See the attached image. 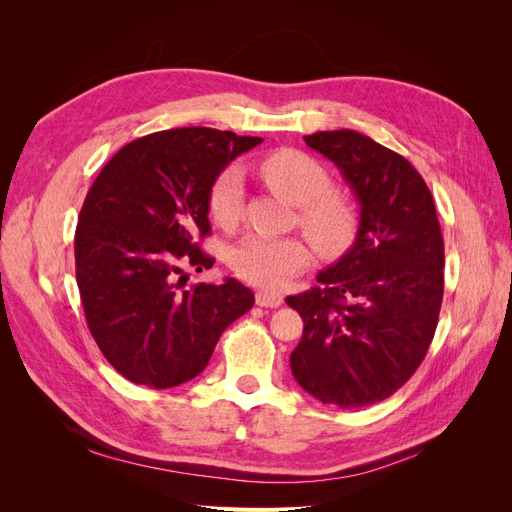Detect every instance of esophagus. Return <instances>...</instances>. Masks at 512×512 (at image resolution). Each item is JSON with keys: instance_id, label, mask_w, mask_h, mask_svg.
Returning <instances> with one entry per match:
<instances>
[{"instance_id": "1", "label": "esophagus", "mask_w": 512, "mask_h": 512, "mask_svg": "<svg viewBox=\"0 0 512 512\" xmlns=\"http://www.w3.org/2000/svg\"><path fill=\"white\" fill-rule=\"evenodd\" d=\"M256 303L260 307H280L284 303V297L280 292H271V290H258L256 292Z\"/></svg>"}]
</instances>
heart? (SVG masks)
Listing matches in <instances>:
<instances>
[{
  "label": "heart",
  "mask_w": 512,
  "mask_h": 512,
  "mask_svg": "<svg viewBox=\"0 0 512 512\" xmlns=\"http://www.w3.org/2000/svg\"><path fill=\"white\" fill-rule=\"evenodd\" d=\"M260 173L275 192L299 207V220L316 250L337 256L356 235V211L350 200L331 188V177L318 160L297 149H277L260 160ZM243 203V173L228 166L209 190V213L224 228L235 226ZM307 241L299 237L250 235L230 252V267L243 282L280 288L309 265Z\"/></svg>",
  "instance_id": "obj_1"
}]
</instances>
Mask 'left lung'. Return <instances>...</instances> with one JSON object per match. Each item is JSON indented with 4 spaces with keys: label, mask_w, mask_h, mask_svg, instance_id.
Masks as SVG:
<instances>
[{
    "label": "left lung",
    "mask_w": 512,
    "mask_h": 512,
    "mask_svg": "<svg viewBox=\"0 0 512 512\" xmlns=\"http://www.w3.org/2000/svg\"><path fill=\"white\" fill-rule=\"evenodd\" d=\"M359 203L350 250L286 303L303 318L292 376L322 404H378L425 359L444 294V241L431 192L399 153L354 130L303 136Z\"/></svg>",
    "instance_id": "left-lung-1"
}]
</instances>
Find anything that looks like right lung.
Here are the masks:
<instances>
[{"mask_svg": "<svg viewBox=\"0 0 512 512\" xmlns=\"http://www.w3.org/2000/svg\"><path fill=\"white\" fill-rule=\"evenodd\" d=\"M262 143L213 128L156 132L121 147L91 185L74 237L87 327L123 378L170 389L196 378L254 292L235 277L181 288V265L211 269L209 190Z\"/></svg>", "mask_w": 512, "mask_h": 512, "instance_id": "obj_1", "label": "right lung"}]
</instances>
